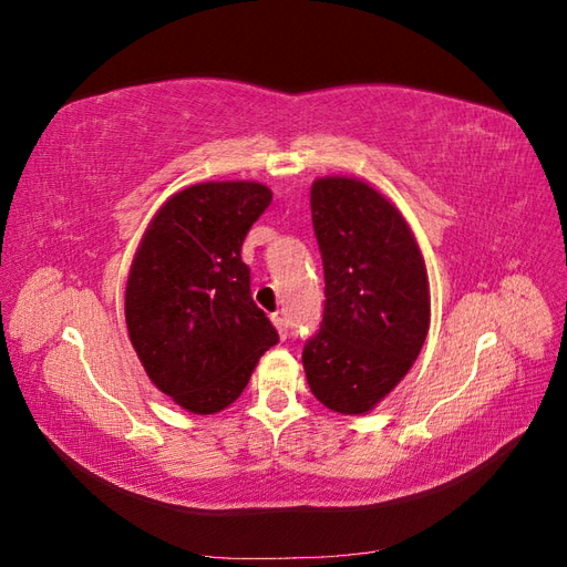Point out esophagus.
I'll return each mask as SVG.
<instances>
[{"label":"esophagus","mask_w":567,"mask_h":567,"mask_svg":"<svg viewBox=\"0 0 567 567\" xmlns=\"http://www.w3.org/2000/svg\"><path fill=\"white\" fill-rule=\"evenodd\" d=\"M271 321H274V326H277L279 336H281V338H286V336H288V321H286V317H284V315H274V317H271Z\"/></svg>","instance_id":"esophagus-1"}]
</instances>
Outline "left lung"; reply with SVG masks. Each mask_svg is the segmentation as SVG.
<instances>
[{"instance_id": "1", "label": "left lung", "mask_w": 567, "mask_h": 567, "mask_svg": "<svg viewBox=\"0 0 567 567\" xmlns=\"http://www.w3.org/2000/svg\"><path fill=\"white\" fill-rule=\"evenodd\" d=\"M312 225L323 262V319L305 342L315 398L338 414H367L398 385L431 326V288L406 219L367 182L312 184Z\"/></svg>"}]
</instances>
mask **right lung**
Returning <instances> with one entry per match:
<instances>
[{
    "mask_svg": "<svg viewBox=\"0 0 567 567\" xmlns=\"http://www.w3.org/2000/svg\"><path fill=\"white\" fill-rule=\"evenodd\" d=\"M271 203L257 182H203L167 198L132 260L125 319L151 383L182 409L217 414L279 342L252 302L241 246Z\"/></svg>",
    "mask_w": 567,
    "mask_h": 567,
    "instance_id": "right-lung-1",
    "label": "right lung"
}]
</instances>
